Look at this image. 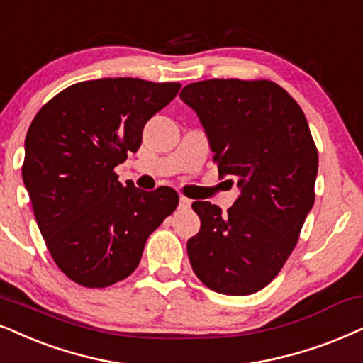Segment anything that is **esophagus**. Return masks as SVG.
Masks as SVG:
<instances>
[{
  "label": "esophagus",
  "instance_id": "obj_1",
  "mask_svg": "<svg viewBox=\"0 0 363 363\" xmlns=\"http://www.w3.org/2000/svg\"><path fill=\"white\" fill-rule=\"evenodd\" d=\"M191 203H192L191 199H187V197L181 196V199H179V208H181V209H189L191 208Z\"/></svg>",
  "mask_w": 363,
  "mask_h": 363
}]
</instances>
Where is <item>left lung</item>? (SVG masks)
Returning a JSON list of instances; mask_svg holds the SVG:
<instances>
[{
    "label": "left lung",
    "mask_w": 363,
    "mask_h": 363,
    "mask_svg": "<svg viewBox=\"0 0 363 363\" xmlns=\"http://www.w3.org/2000/svg\"><path fill=\"white\" fill-rule=\"evenodd\" d=\"M179 97L203 123L219 176L241 189L221 208L196 201L201 229L187 241L192 272L223 295H251L279 273L315 203L318 152L303 110L269 80L213 79Z\"/></svg>",
    "instance_id": "8db88e82"
}]
</instances>
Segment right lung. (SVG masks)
I'll return each instance as SVG.
<instances>
[{"instance_id": "obj_1", "label": "right lung", "mask_w": 363, "mask_h": 363, "mask_svg": "<svg viewBox=\"0 0 363 363\" xmlns=\"http://www.w3.org/2000/svg\"><path fill=\"white\" fill-rule=\"evenodd\" d=\"M179 89L140 79L80 82L31 122L23 182L50 255L72 281L105 288L127 278L150 233L177 208L171 187L123 186L113 169L137 152L144 125Z\"/></svg>"}]
</instances>
